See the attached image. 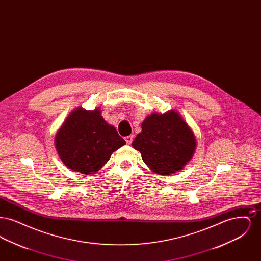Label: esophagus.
Listing matches in <instances>:
<instances>
[{
    "label": "esophagus",
    "mask_w": 261,
    "mask_h": 261,
    "mask_svg": "<svg viewBox=\"0 0 261 261\" xmlns=\"http://www.w3.org/2000/svg\"><path fill=\"white\" fill-rule=\"evenodd\" d=\"M125 141L127 143V145H131L132 141H133V135H129V136L125 137Z\"/></svg>",
    "instance_id": "34e87169"
}]
</instances>
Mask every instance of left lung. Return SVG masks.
I'll return each mask as SVG.
<instances>
[{
	"instance_id": "1",
	"label": "left lung",
	"mask_w": 261,
	"mask_h": 261,
	"mask_svg": "<svg viewBox=\"0 0 261 261\" xmlns=\"http://www.w3.org/2000/svg\"><path fill=\"white\" fill-rule=\"evenodd\" d=\"M132 147L152 172L170 175L182 170L193 158L197 139L181 114L170 110L147 116Z\"/></svg>"
}]
</instances>
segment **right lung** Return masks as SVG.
<instances>
[{
	"label": "right lung",
	"mask_w": 261,
	"mask_h": 261,
	"mask_svg": "<svg viewBox=\"0 0 261 261\" xmlns=\"http://www.w3.org/2000/svg\"><path fill=\"white\" fill-rule=\"evenodd\" d=\"M125 144L114 126L103 119L99 108L93 111L76 108L55 136L56 149L63 164L85 175L98 172L112 152Z\"/></svg>",
	"instance_id": "add662e5"
}]
</instances>
